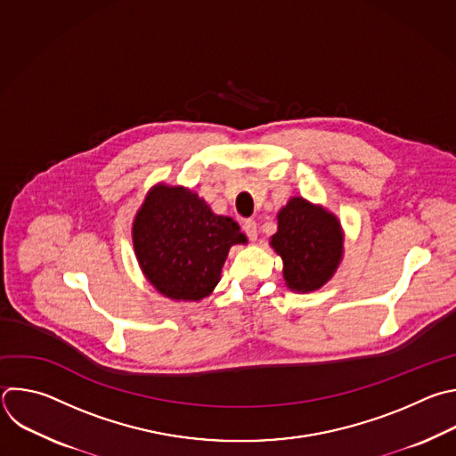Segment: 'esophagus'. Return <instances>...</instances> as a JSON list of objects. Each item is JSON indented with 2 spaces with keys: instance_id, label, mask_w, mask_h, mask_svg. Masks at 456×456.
Segmentation results:
<instances>
[{
  "instance_id": "obj_1",
  "label": "esophagus",
  "mask_w": 456,
  "mask_h": 456,
  "mask_svg": "<svg viewBox=\"0 0 456 456\" xmlns=\"http://www.w3.org/2000/svg\"><path fill=\"white\" fill-rule=\"evenodd\" d=\"M243 231H245V234H247V238L250 241H256V238H257V224H256V220H252V218L245 220L243 222Z\"/></svg>"
}]
</instances>
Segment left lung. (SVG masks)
Here are the masks:
<instances>
[{
    "label": "left lung",
    "instance_id": "left-lung-1",
    "mask_svg": "<svg viewBox=\"0 0 456 456\" xmlns=\"http://www.w3.org/2000/svg\"><path fill=\"white\" fill-rule=\"evenodd\" d=\"M344 229L338 216L305 197H291L277 213L272 248L282 259L289 289L310 293L322 288L344 257Z\"/></svg>",
    "mask_w": 456,
    "mask_h": 456
}]
</instances>
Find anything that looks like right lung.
Segmentation results:
<instances>
[{
    "label": "right lung",
    "instance_id": "add662e5",
    "mask_svg": "<svg viewBox=\"0 0 456 456\" xmlns=\"http://www.w3.org/2000/svg\"><path fill=\"white\" fill-rule=\"evenodd\" d=\"M132 243L142 275L161 295L199 302L218 284L229 248L247 236L193 190L158 183L134 216Z\"/></svg>",
    "mask_w": 456,
    "mask_h": 456
}]
</instances>
